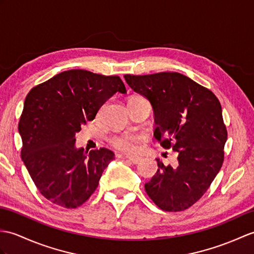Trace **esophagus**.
Segmentation results:
<instances>
[{
    "label": "esophagus",
    "mask_w": 254,
    "mask_h": 254,
    "mask_svg": "<svg viewBox=\"0 0 254 254\" xmlns=\"http://www.w3.org/2000/svg\"><path fill=\"white\" fill-rule=\"evenodd\" d=\"M123 158L127 159V160H129L134 164H137V163H139L141 161V158L138 157V156H123Z\"/></svg>",
    "instance_id": "34e87169"
}]
</instances>
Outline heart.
<instances>
[{
  "instance_id": "1",
  "label": "heart",
  "mask_w": 254,
  "mask_h": 254,
  "mask_svg": "<svg viewBox=\"0 0 254 254\" xmlns=\"http://www.w3.org/2000/svg\"><path fill=\"white\" fill-rule=\"evenodd\" d=\"M136 98H143L140 96H135L131 99H136ZM143 139V135L139 133H122L114 135L109 138L110 145L114 147V148L125 151V152H133L136 150L137 144Z\"/></svg>"
}]
</instances>
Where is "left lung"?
I'll use <instances>...</instances> for the list:
<instances>
[{
	"label": "left lung",
	"mask_w": 254,
	"mask_h": 254,
	"mask_svg": "<svg viewBox=\"0 0 254 254\" xmlns=\"http://www.w3.org/2000/svg\"><path fill=\"white\" fill-rule=\"evenodd\" d=\"M125 79L154 108L155 138L179 154L176 168L157 159L159 169L145 184L147 194L163 211L190 208L208 190L224 161L227 131L219 99L179 72L126 74Z\"/></svg>",
	"instance_id": "8db88e82"
}]
</instances>
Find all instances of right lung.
<instances>
[{
	"instance_id": "right-lung-1",
	"label": "right lung",
	"mask_w": 254,
	"mask_h": 254,
	"mask_svg": "<svg viewBox=\"0 0 254 254\" xmlns=\"http://www.w3.org/2000/svg\"><path fill=\"white\" fill-rule=\"evenodd\" d=\"M127 93L120 76L67 70L31 88L18 123L21 159L43 197L75 209L95 191L115 154L76 149L74 135L115 93Z\"/></svg>"
}]
</instances>
